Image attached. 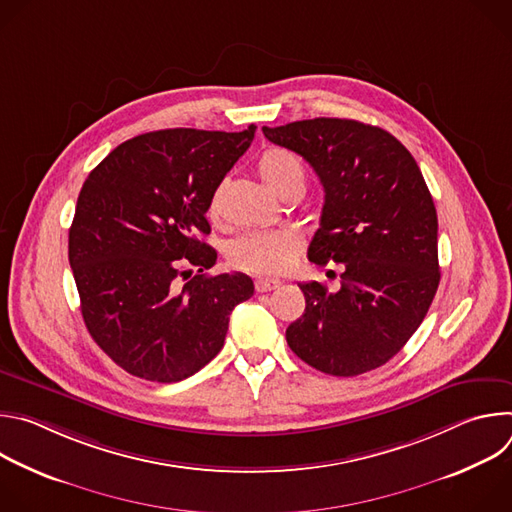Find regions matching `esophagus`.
I'll list each match as a JSON object with an SVG mask.
<instances>
[{"instance_id": "esophagus-1", "label": "esophagus", "mask_w": 512, "mask_h": 512, "mask_svg": "<svg viewBox=\"0 0 512 512\" xmlns=\"http://www.w3.org/2000/svg\"><path fill=\"white\" fill-rule=\"evenodd\" d=\"M281 281L279 279H269V277H259L255 279V289L259 291V294H263V291H271L275 287H279Z\"/></svg>"}]
</instances>
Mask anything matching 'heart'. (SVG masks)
<instances>
[{
  "label": "heart",
  "mask_w": 512,
  "mask_h": 512,
  "mask_svg": "<svg viewBox=\"0 0 512 512\" xmlns=\"http://www.w3.org/2000/svg\"><path fill=\"white\" fill-rule=\"evenodd\" d=\"M257 172L277 194L289 188H304L306 184L302 160L285 148L265 150L257 160ZM210 212H216V198L210 204ZM300 247L302 241L294 231H251L229 245L227 257L233 267L247 273H281L296 259Z\"/></svg>",
  "instance_id": "heart-1"
}]
</instances>
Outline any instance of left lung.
Wrapping results in <instances>:
<instances>
[{
  "instance_id": "left-lung-1",
  "label": "left lung",
  "mask_w": 512,
  "mask_h": 512,
  "mask_svg": "<svg viewBox=\"0 0 512 512\" xmlns=\"http://www.w3.org/2000/svg\"><path fill=\"white\" fill-rule=\"evenodd\" d=\"M300 154L324 186L308 259L342 263L340 289L300 283L306 312L285 330L316 371L356 377L393 358L423 322L440 285L437 214L421 170L389 131L318 117L263 127Z\"/></svg>"
}]
</instances>
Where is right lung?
Listing matches in <instances>:
<instances>
[{
    "mask_svg": "<svg viewBox=\"0 0 512 512\" xmlns=\"http://www.w3.org/2000/svg\"><path fill=\"white\" fill-rule=\"evenodd\" d=\"M255 129L143 133L85 180L68 261L89 334L129 375L178 383L198 373L221 352L235 306L253 296L245 273H204L216 251L198 235L210 233L212 196ZM188 264L199 269L194 278Z\"/></svg>",
    "mask_w": 512,
    "mask_h": 512,
    "instance_id": "add662e5",
    "label": "right lung"
}]
</instances>
